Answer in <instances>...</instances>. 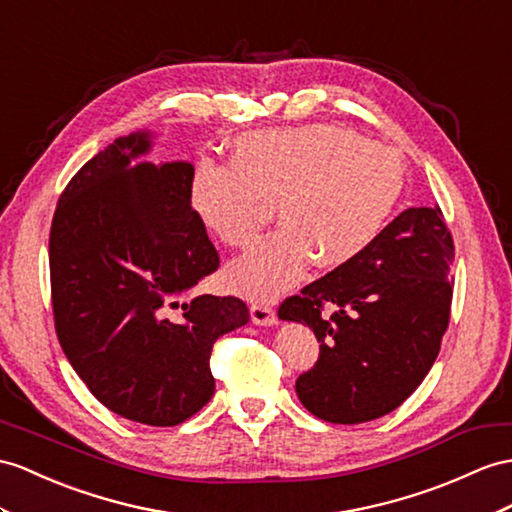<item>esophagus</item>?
Masks as SVG:
<instances>
[{
	"label": "esophagus",
	"mask_w": 512,
	"mask_h": 512,
	"mask_svg": "<svg viewBox=\"0 0 512 512\" xmlns=\"http://www.w3.org/2000/svg\"><path fill=\"white\" fill-rule=\"evenodd\" d=\"M249 313H252V321L258 323V326H273V323H278L276 310L269 304H252L249 306Z\"/></svg>",
	"instance_id": "34e87169"
}]
</instances>
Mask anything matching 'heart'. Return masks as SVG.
<instances>
[{"label":"heart","mask_w":512,"mask_h":512,"mask_svg":"<svg viewBox=\"0 0 512 512\" xmlns=\"http://www.w3.org/2000/svg\"><path fill=\"white\" fill-rule=\"evenodd\" d=\"M406 189L393 147L336 126L252 132L236 139L232 167L202 160L189 206L202 228L245 247L276 204L282 228L226 269L234 293L269 302L319 267L354 263L380 239Z\"/></svg>","instance_id":"1"}]
</instances>
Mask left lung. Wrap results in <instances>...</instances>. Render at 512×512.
<instances>
[{
	"instance_id": "1",
	"label": "left lung",
	"mask_w": 512,
	"mask_h": 512,
	"mask_svg": "<svg viewBox=\"0 0 512 512\" xmlns=\"http://www.w3.org/2000/svg\"><path fill=\"white\" fill-rule=\"evenodd\" d=\"M454 241L439 206L408 208L354 263L284 299L278 317L315 332L319 358L295 382L330 423L389 415L428 376L452 308ZM323 305H334L328 319Z\"/></svg>"
}]
</instances>
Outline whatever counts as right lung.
<instances>
[{
  "label": "right lung",
  "mask_w": 512,
  "mask_h": 512,
  "mask_svg": "<svg viewBox=\"0 0 512 512\" xmlns=\"http://www.w3.org/2000/svg\"><path fill=\"white\" fill-rule=\"evenodd\" d=\"M149 149L152 132L121 136L71 178L49 276L58 341L82 382L112 413L167 428L210 402L213 343L249 310L232 295L184 302L219 254L189 206L193 165L136 162Z\"/></svg>",
  "instance_id": "1"
}]
</instances>
